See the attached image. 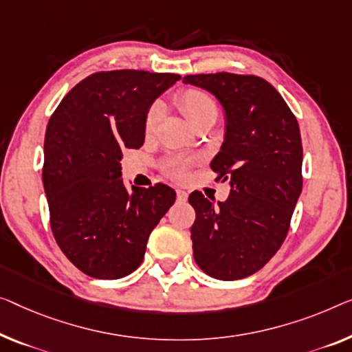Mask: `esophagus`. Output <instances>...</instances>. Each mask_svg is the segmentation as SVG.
I'll use <instances>...</instances> for the list:
<instances>
[{
  "label": "esophagus",
  "instance_id": "esophagus-1",
  "mask_svg": "<svg viewBox=\"0 0 352 352\" xmlns=\"http://www.w3.org/2000/svg\"><path fill=\"white\" fill-rule=\"evenodd\" d=\"M177 197H178V201L185 202L188 199V192L185 190H177Z\"/></svg>",
  "mask_w": 352,
  "mask_h": 352
}]
</instances>
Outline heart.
<instances>
[{
  "instance_id": "heart-1",
  "label": "heart",
  "mask_w": 352,
  "mask_h": 352,
  "mask_svg": "<svg viewBox=\"0 0 352 352\" xmlns=\"http://www.w3.org/2000/svg\"><path fill=\"white\" fill-rule=\"evenodd\" d=\"M178 107L182 109V112L185 113L188 122L192 123L194 120L206 113H217V106H214V101L210 94L201 90H186L183 91L180 96H178ZM162 117V106L161 102H155L153 106L150 107L148 112H146L145 117V131L148 134L153 133L158 126L160 120ZM190 161L183 158H174L170 160L166 164L167 174L172 175L174 178H183L186 175V169Z\"/></svg>"
}]
</instances>
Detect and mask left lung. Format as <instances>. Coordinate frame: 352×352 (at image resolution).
Instances as JSON below:
<instances>
[{
  "label": "left lung",
  "mask_w": 352,
  "mask_h": 352,
  "mask_svg": "<svg viewBox=\"0 0 352 352\" xmlns=\"http://www.w3.org/2000/svg\"><path fill=\"white\" fill-rule=\"evenodd\" d=\"M217 98L224 112V140L210 162L230 192L224 202L190 194L196 264L217 280L253 275L286 239L302 192V139L285 99L269 82L230 72L183 77Z\"/></svg>",
  "instance_id": "left-lung-1"
}]
</instances>
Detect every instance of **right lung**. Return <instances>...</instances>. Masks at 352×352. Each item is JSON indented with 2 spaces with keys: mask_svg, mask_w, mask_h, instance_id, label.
Instances as JSON below:
<instances>
[{
  "mask_svg": "<svg viewBox=\"0 0 352 352\" xmlns=\"http://www.w3.org/2000/svg\"><path fill=\"white\" fill-rule=\"evenodd\" d=\"M178 74L96 72L63 98L47 124L42 182L50 226L66 258L83 274L118 280L142 264L151 230L175 202L164 183L131 186L122 151L140 148L151 104Z\"/></svg>",
  "mask_w": 352,
  "mask_h": 352,
  "instance_id": "obj_1",
  "label": "right lung"
}]
</instances>
